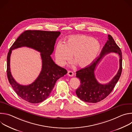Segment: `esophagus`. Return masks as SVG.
<instances>
[{
    "label": "esophagus",
    "mask_w": 132,
    "mask_h": 132,
    "mask_svg": "<svg viewBox=\"0 0 132 132\" xmlns=\"http://www.w3.org/2000/svg\"><path fill=\"white\" fill-rule=\"evenodd\" d=\"M73 75H74V73H73V72L72 71H71L70 70L68 71V72H67V75H68V76L72 77V76H73Z\"/></svg>",
    "instance_id": "1"
}]
</instances>
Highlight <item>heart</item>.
I'll return each mask as SVG.
<instances>
[{
    "label": "heart",
    "instance_id": "obj_1",
    "mask_svg": "<svg viewBox=\"0 0 132 132\" xmlns=\"http://www.w3.org/2000/svg\"><path fill=\"white\" fill-rule=\"evenodd\" d=\"M99 42L85 35L69 36L65 43H59L56 46L55 56L61 66L69 62L73 55V60L79 67L84 68L90 65L97 57L100 51Z\"/></svg>",
    "mask_w": 132,
    "mask_h": 132
}]
</instances>
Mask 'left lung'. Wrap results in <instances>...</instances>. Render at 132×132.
<instances>
[{"label":"left lung","instance_id":"1","mask_svg":"<svg viewBox=\"0 0 132 132\" xmlns=\"http://www.w3.org/2000/svg\"><path fill=\"white\" fill-rule=\"evenodd\" d=\"M116 52L120 56V68L117 74L109 83L101 84L97 80L94 70L100 60L107 53ZM122 70V54L120 47L111 35H108V40L103 46L99 57L90 65L76 71V77L80 81V87L76 93L82 101L89 103H97L105 99L114 89Z\"/></svg>","mask_w":132,"mask_h":132}]
</instances>
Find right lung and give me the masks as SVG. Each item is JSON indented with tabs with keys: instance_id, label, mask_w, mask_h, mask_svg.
<instances>
[{
	"instance_id": "obj_1",
	"label": "right lung",
	"mask_w": 132,
	"mask_h": 132,
	"mask_svg": "<svg viewBox=\"0 0 132 132\" xmlns=\"http://www.w3.org/2000/svg\"><path fill=\"white\" fill-rule=\"evenodd\" d=\"M60 34L59 31L27 30L20 34L10 48L7 63L8 79L17 95L26 101L32 103L43 102L49 96L56 81L67 73L65 69L56 65L50 56L54 51L56 40ZM24 46L40 52L43 62L39 76L33 83L27 86L16 82L10 68L12 50Z\"/></svg>"
}]
</instances>
